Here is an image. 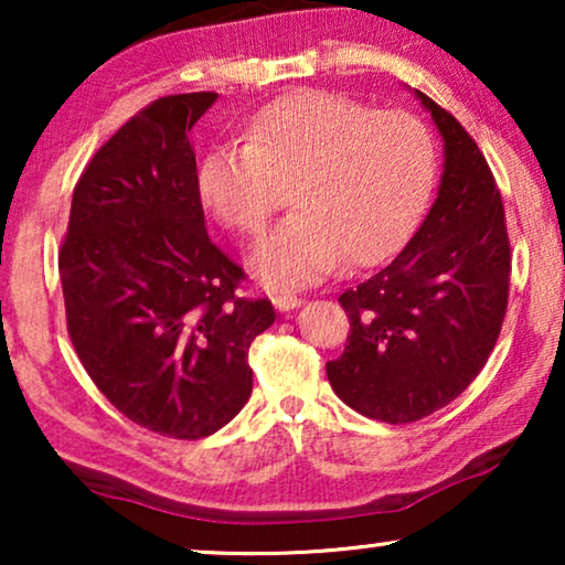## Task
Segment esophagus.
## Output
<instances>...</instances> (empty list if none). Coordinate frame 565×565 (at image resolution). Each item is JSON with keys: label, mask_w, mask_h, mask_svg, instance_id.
Here are the masks:
<instances>
[{"label": "esophagus", "mask_w": 565, "mask_h": 565, "mask_svg": "<svg viewBox=\"0 0 565 565\" xmlns=\"http://www.w3.org/2000/svg\"><path fill=\"white\" fill-rule=\"evenodd\" d=\"M273 303H275L277 311L285 313V311H292V308H298L300 303H303V300L296 298V296H285V292H280V296L273 298Z\"/></svg>", "instance_id": "obj_1"}]
</instances>
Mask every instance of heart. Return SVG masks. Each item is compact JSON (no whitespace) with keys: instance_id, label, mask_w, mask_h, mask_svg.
I'll list each match as a JSON object with an SVG mask.
<instances>
[{"instance_id":"b5f03b06","label":"heart","mask_w":565,"mask_h":565,"mask_svg":"<svg viewBox=\"0 0 565 565\" xmlns=\"http://www.w3.org/2000/svg\"><path fill=\"white\" fill-rule=\"evenodd\" d=\"M242 143L200 159L198 195L215 221L259 236L292 182V207L252 254L267 288H300L391 257L427 205L437 146L412 113H381L337 92L277 97L246 120Z\"/></svg>"}]
</instances>
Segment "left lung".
<instances>
[{
	"label": "left lung",
	"instance_id": "obj_1",
	"mask_svg": "<svg viewBox=\"0 0 565 565\" xmlns=\"http://www.w3.org/2000/svg\"><path fill=\"white\" fill-rule=\"evenodd\" d=\"M445 143L435 203L404 252L339 296L350 313L331 388L370 419L406 424L460 396L497 344L509 296L504 205L466 128L414 92Z\"/></svg>",
	"mask_w": 565,
	"mask_h": 565
}]
</instances>
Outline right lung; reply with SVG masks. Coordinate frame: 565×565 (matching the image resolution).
Segmentation results:
<instances>
[{"instance_id":"right-lung-1","label":"right lung","mask_w":565,"mask_h":565,"mask_svg":"<svg viewBox=\"0 0 565 565\" xmlns=\"http://www.w3.org/2000/svg\"><path fill=\"white\" fill-rule=\"evenodd\" d=\"M218 95L161 97L134 115L74 188L58 273L84 370L138 427L218 431L252 396L249 347L275 323L238 298L244 269L205 231L190 130Z\"/></svg>"}]
</instances>
